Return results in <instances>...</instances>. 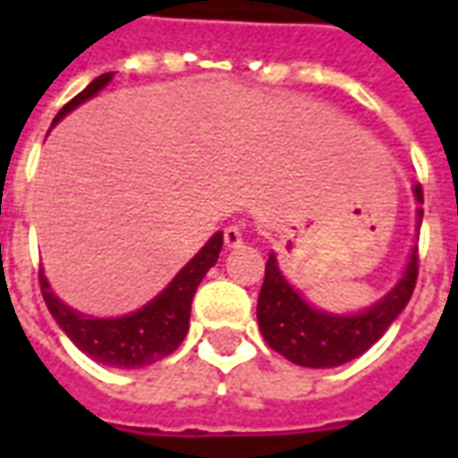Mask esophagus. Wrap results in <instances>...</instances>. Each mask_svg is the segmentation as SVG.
<instances>
[{
    "instance_id": "34e87169",
    "label": "esophagus",
    "mask_w": 458,
    "mask_h": 458,
    "mask_svg": "<svg viewBox=\"0 0 458 458\" xmlns=\"http://www.w3.org/2000/svg\"><path fill=\"white\" fill-rule=\"evenodd\" d=\"M223 240H225L228 248H240L242 240H245V233H242L240 225H228V228L223 230Z\"/></svg>"
}]
</instances>
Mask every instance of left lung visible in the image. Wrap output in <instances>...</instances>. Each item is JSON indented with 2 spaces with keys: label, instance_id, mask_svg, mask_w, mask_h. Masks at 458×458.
I'll use <instances>...</instances> for the list:
<instances>
[{
  "label": "left lung",
  "instance_id": "1",
  "mask_svg": "<svg viewBox=\"0 0 458 458\" xmlns=\"http://www.w3.org/2000/svg\"><path fill=\"white\" fill-rule=\"evenodd\" d=\"M414 196L422 203V186H414ZM417 223H422V208L417 210ZM417 272L420 258L414 248L403 279L377 304L353 317H336L309 307L279 272L277 258L269 255L258 299L259 331L269 348L292 363L304 368H336L365 353L400 317L412 297Z\"/></svg>",
  "mask_w": 458,
  "mask_h": 458
}]
</instances>
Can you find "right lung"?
<instances>
[{
  "label": "right lung",
  "instance_id": "right-lung-1",
  "mask_svg": "<svg viewBox=\"0 0 458 458\" xmlns=\"http://www.w3.org/2000/svg\"><path fill=\"white\" fill-rule=\"evenodd\" d=\"M110 81H113V73H103L100 78H95L83 93H78L71 103L64 105V110L55 114L54 124L64 120V114L75 110L88 98L100 93ZM220 248H223V233H216L200 248L199 255L171 279V284L159 297L151 299L140 311L120 318H93L65 307L48 287L44 269H38V284H41L46 307L54 314L58 327L64 328L65 336L71 338L85 355H90L98 363L113 365V368H141V365L157 363L161 358L174 353L181 341L186 338L193 294L199 289L200 279L206 277V272L216 265Z\"/></svg>",
  "mask_w": 458,
  "mask_h": 458
}]
</instances>
